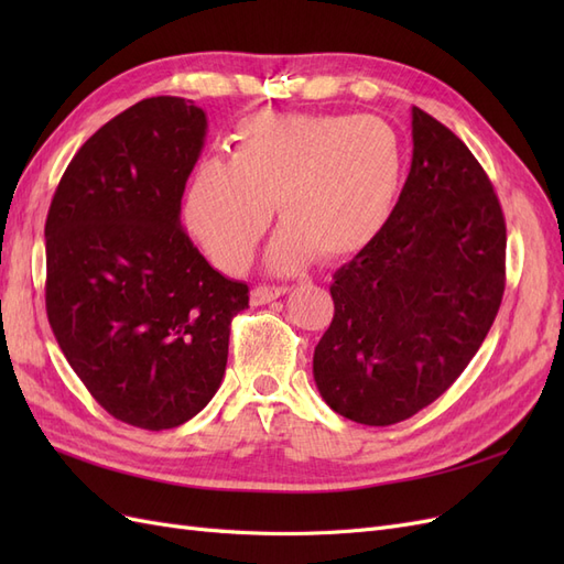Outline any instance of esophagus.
<instances>
[{
  "mask_svg": "<svg viewBox=\"0 0 564 564\" xmlns=\"http://www.w3.org/2000/svg\"><path fill=\"white\" fill-rule=\"evenodd\" d=\"M286 294V286H256L251 292V303L253 305H265L270 301H275Z\"/></svg>",
  "mask_w": 564,
  "mask_h": 564,
  "instance_id": "obj_1",
  "label": "esophagus"
}]
</instances>
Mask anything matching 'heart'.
I'll return each instance as SVG.
<instances>
[{"instance_id": "1", "label": "heart", "mask_w": 564, "mask_h": 564, "mask_svg": "<svg viewBox=\"0 0 564 564\" xmlns=\"http://www.w3.org/2000/svg\"><path fill=\"white\" fill-rule=\"evenodd\" d=\"M232 143V158H204L185 191V224L224 270L249 265L275 204L284 226L265 259L275 272L350 259L395 207L402 148L379 117L251 115Z\"/></svg>"}]
</instances>
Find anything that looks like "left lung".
<instances>
[{
  "label": "left lung",
  "mask_w": 564,
  "mask_h": 564,
  "mask_svg": "<svg viewBox=\"0 0 564 564\" xmlns=\"http://www.w3.org/2000/svg\"><path fill=\"white\" fill-rule=\"evenodd\" d=\"M412 141L383 230L334 272V319L313 355L322 400L365 425L435 402L482 346L506 286V224L485 169L416 106Z\"/></svg>",
  "instance_id": "left-lung-1"
}]
</instances>
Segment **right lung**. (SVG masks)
Returning a JSON list of instances; mask_svg holds the SVG:
<instances>
[{
	"label": "right lung",
	"instance_id": "1",
	"mask_svg": "<svg viewBox=\"0 0 564 564\" xmlns=\"http://www.w3.org/2000/svg\"><path fill=\"white\" fill-rule=\"evenodd\" d=\"M207 135L193 100L145 98L79 148L46 216V315L94 400L135 429L199 414L224 381L249 286L214 270L181 226Z\"/></svg>",
	"mask_w": 564,
	"mask_h": 564
}]
</instances>
